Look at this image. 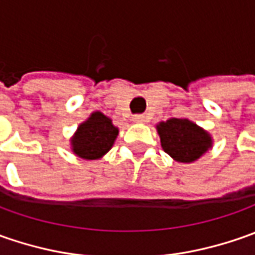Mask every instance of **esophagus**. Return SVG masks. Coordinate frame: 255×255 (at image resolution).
<instances>
[{
  "mask_svg": "<svg viewBox=\"0 0 255 255\" xmlns=\"http://www.w3.org/2000/svg\"><path fill=\"white\" fill-rule=\"evenodd\" d=\"M133 121H134V122H143V121H144V116H142V115H136V116H133Z\"/></svg>",
  "mask_w": 255,
  "mask_h": 255,
  "instance_id": "1",
  "label": "esophagus"
}]
</instances>
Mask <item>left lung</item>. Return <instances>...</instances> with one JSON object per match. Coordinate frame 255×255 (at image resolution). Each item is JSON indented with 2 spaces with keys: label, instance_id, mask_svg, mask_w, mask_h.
<instances>
[{
  "label": "left lung",
  "instance_id": "1",
  "mask_svg": "<svg viewBox=\"0 0 255 255\" xmlns=\"http://www.w3.org/2000/svg\"><path fill=\"white\" fill-rule=\"evenodd\" d=\"M157 132L163 150L177 162H194L211 146V137L207 132L187 119L174 118L159 123Z\"/></svg>",
  "mask_w": 255,
  "mask_h": 255
}]
</instances>
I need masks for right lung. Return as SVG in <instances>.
<instances>
[{
  "mask_svg": "<svg viewBox=\"0 0 255 255\" xmlns=\"http://www.w3.org/2000/svg\"><path fill=\"white\" fill-rule=\"evenodd\" d=\"M118 128L103 113L95 112L84 122L72 139V150L82 159L93 160L111 150L118 136Z\"/></svg>",
  "mask_w": 255,
  "mask_h": 255,
  "instance_id": "right-lung-1",
  "label": "right lung"
}]
</instances>
